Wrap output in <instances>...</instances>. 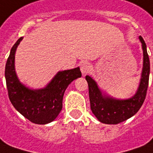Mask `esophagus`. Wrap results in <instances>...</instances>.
Listing matches in <instances>:
<instances>
[{
	"mask_svg": "<svg viewBox=\"0 0 153 153\" xmlns=\"http://www.w3.org/2000/svg\"><path fill=\"white\" fill-rule=\"evenodd\" d=\"M90 69H91V66L89 63L88 62L82 63V65H81V71H82V72L83 75L87 74V72L90 71Z\"/></svg>",
	"mask_w": 153,
	"mask_h": 153,
	"instance_id": "obj_1",
	"label": "esophagus"
}]
</instances>
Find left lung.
I'll use <instances>...</instances> for the list:
<instances>
[{"mask_svg": "<svg viewBox=\"0 0 153 153\" xmlns=\"http://www.w3.org/2000/svg\"><path fill=\"white\" fill-rule=\"evenodd\" d=\"M139 38L143 44V68L140 86L133 97L122 101L111 97H104L94 80L89 76H86L89 89L91 109L101 123L106 124H118L123 123L136 114L145 101L149 82L150 62L146 43L141 36Z\"/></svg>", "mask_w": 153, "mask_h": 153, "instance_id": "obj_1", "label": "left lung"}]
</instances>
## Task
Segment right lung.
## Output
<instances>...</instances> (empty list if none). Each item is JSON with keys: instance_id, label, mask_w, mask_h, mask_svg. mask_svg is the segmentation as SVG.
<instances>
[{"instance_id": "1", "label": "right lung", "mask_w": 153, "mask_h": 153, "mask_svg": "<svg viewBox=\"0 0 153 153\" xmlns=\"http://www.w3.org/2000/svg\"><path fill=\"white\" fill-rule=\"evenodd\" d=\"M22 37L11 47L5 69L8 97L13 107L30 122L46 124L56 118L62 109V99L66 87L82 76L80 68L59 71L49 85L42 90H30L17 79L14 66L15 52Z\"/></svg>"}]
</instances>
